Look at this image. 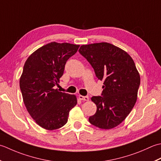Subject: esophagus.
I'll use <instances>...</instances> for the list:
<instances>
[{"label":"esophagus","instance_id":"1","mask_svg":"<svg viewBox=\"0 0 161 161\" xmlns=\"http://www.w3.org/2000/svg\"><path fill=\"white\" fill-rule=\"evenodd\" d=\"M79 99L82 101H89V97L87 96H82V95H80Z\"/></svg>","mask_w":161,"mask_h":161}]
</instances>
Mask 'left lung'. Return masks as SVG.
Here are the masks:
<instances>
[{"label":"left lung","instance_id":"obj_1","mask_svg":"<svg viewBox=\"0 0 161 161\" xmlns=\"http://www.w3.org/2000/svg\"><path fill=\"white\" fill-rule=\"evenodd\" d=\"M78 51L103 81L101 96L91 98L97 108L89 122L102 129L116 127L136 102L140 77L135 62L126 51L107 42L83 45Z\"/></svg>","mask_w":161,"mask_h":161}]
</instances>
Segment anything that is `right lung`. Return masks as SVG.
Listing matches in <instances>:
<instances>
[{"label":"right lung","instance_id":"right-lung-1","mask_svg":"<svg viewBox=\"0 0 161 161\" xmlns=\"http://www.w3.org/2000/svg\"><path fill=\"white\" fill-rule=\"evenodd\" d=\"M79 45L51 42L38 48L25 61L19 80L28 112L39 126L47 130L60 129L67 122L76 97L55 89L63 75L68 59Z\"/></svg>","mask_w":161,"mask_h":161}]
</instances>
